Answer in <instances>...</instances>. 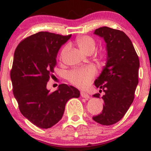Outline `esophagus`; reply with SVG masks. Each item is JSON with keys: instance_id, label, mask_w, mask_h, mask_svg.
Returning <instances> with one entry per match:
<instances>
[{"instance_id": "obj_1", "label": "esophagus", "mask_w": 151, "mask_h": 151, "mask_svg": "<svg viewBox=\"0 0 151 151\" xmlns=\"http://www.w3.org/2000/svg\"><path fill=\"white\" fill-rule=\"evenodd\" d=\"M80 95H81V96L83 97V98H85V99L89 98V95H88L87 93H85V91H81V92H80Z\"/></svg>"}]
</instances>
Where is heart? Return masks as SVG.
I'll use <instances>...</instances> for the list:
<instances>
[{
	"label": "heart",
	"instance_id": "1",
	"mask_svg": "<svg viewBox=\"0 0 151 151\" xmlns=\"http://www.w3.org/2000/svg\"><path fill=\"white\" fill-rule=\"evenodd\" d=\"M77 44L80 50L87 54L93 53L96 47L95 40L88 36H83L77 39ZM68 46L66 45L60 52V58L66 54ZM96 74V69L93 66H87L83 68H78L70 71L67 74L68 81L79 88H85L91 83L93 78Z\"/></svg>",
	"mask_w": 151,
	"mask_h": 151
}]
</instances>
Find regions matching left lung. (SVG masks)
I'll list each match as a JSON object with an SVG mask.
<instances>
[{
  "label": "left lung",
  "mask_w": 151,
  "mask_h": 151,
  "mask_svg": "<svg viewBox=\"0 0 151 151\" xmlns=\"http://www.w3.org/2000/svg\"><path fill=\"white\" fill-rule=\"evenodd\" d=\"M94 33L104 39L107 58L94 83L101 89L100 92L105 93L101 97L104 103L103 110L93 119L101 125L110 126L121 120L133 102L139 60L132 41L124 32L104 26L96 29ZM93 96L99 98L100 94Z\"/></svg>",
  "instance_id": "obj_1"
}]
</instances>
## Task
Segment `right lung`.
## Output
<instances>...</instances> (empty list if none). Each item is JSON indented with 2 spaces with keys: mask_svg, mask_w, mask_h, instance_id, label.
<instances>
[{
  "mask_svg": "<svg viewBox=\"0 0 151 151\" xmlns=\"http://www.w3.org/2000/svg\"><path fill=\"white\" fill-rule=\"evenodd\" d=\"M71 36L41 31L21 41L15 50L10 72L14 96L23 116L41 129L55 125L67 101L80 97V91L71 85L60 84L52 93L47 89L58 52Z\"/></svg>",
  "mask_w": 151,
  "mask_h": 151,
  "instance_id": "right-lung-1",
  "label": "right lung"
}]
</instances>
